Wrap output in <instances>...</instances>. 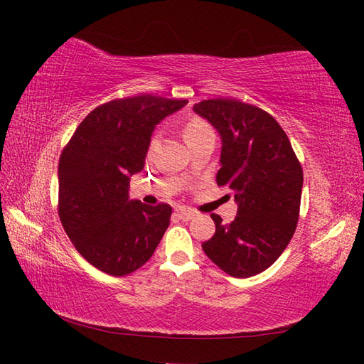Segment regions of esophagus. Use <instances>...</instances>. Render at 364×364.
I'll return each instance as SVG.
<instances>
[{
	"label": "esophagus",
	"instance_id": "1",
	"mask_svg": "<svg viewBox=\"0 0 364 364\" xmlns=\"http://www.w3.org/2000/svg\"><path fill=\"white\" fill-rule=\"evenodd\" d=\"M175 215L178 219H181V220H191V219H194L196 218V213L192 211V210H186V208H180V210H176L175 211Z\"/></svg>",
	"mask_w": 364,
	"mask_h": 364
}]
</instances>
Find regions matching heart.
Instances as JSON below:
<instances>
[{
  "label": "heart",
  "mask_w": 364,
  "mask_h": 364,
  "mask_svg": "<svg viewBox=\"0 0 364 364\" xmlns=\"http://www.w3.org/2000/svg\"><path fill=\"white\" fill-rule=\"evenodd\" d=\"M208 134H213V131H211L210 127H208V123L203 122L202 119H192L188 123V127H186V139H188V141H191V139L208 136Z\"/></svg>",
  "instance_id": "obj_1"
}]
</instances>
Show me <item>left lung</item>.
I'll use <instances>...</instances> for the list:
<instances>
[{
	"label": "left lung",
	"mask_w": 364,
	"mask_h": 364,
	"mask_svg": "<svg viewBox=\"0 0 364 364\" xmlns=\"http://www.w3.org/2000/svg\"><path fill=\"white\" fill-rule=\"evenodd\" d=\"M192 109L220 136L215 181L237 203L231 223L211 214L215 233L202 249L228 275L253 277L274 264L296 231L304 172L283 128L259 107L218 98Z\"/></svg>",
	"instance_id": "left-lung-1"
}]
</instances>
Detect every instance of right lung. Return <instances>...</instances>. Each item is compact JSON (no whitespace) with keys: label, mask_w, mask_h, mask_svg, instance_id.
<instances>
[{"label":"right lung","mask_w":364,"mask_h":364,"mask_svg":"<svg viewBox=\"0 0 364 364\" xmlns=\"http://www.w3.org/2000/svg\"><path fill=\"white\" fill-rule=\"evenodd\" d=\"M188 100L139 95L98 106L76 128L59 159V218L92 266L123 277L156 250L172 208L129 198V178L145 166L151 134Z\"/></svg>","instance_id":"add662e5"}]
</instances>
